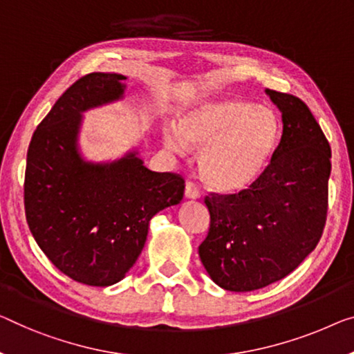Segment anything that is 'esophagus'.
Listing matches in <instances>:
<instances>
[{"instance_id":"esophagus-1","label":"esophagus","mask_w":354,"mask_h":354,"mask_svg":"<svg viewBox=\"0 0 354 354\" xmlns=\"http://www.w3.org/2000/svg\"><path fill=\"white\" fill-rule=\"evenodd\" d=\"M184 195H186V198L195 200V198L202 197V192H200V189H198L197 184L189 181V183H186V191H184Z\"/></svg>"}]
</instances>
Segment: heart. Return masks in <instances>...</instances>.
Wrapping results in <instances>:
<instances>
[{
    "instance_id": "heart-1",
    "label": "heart",
    "mask_w": 354,
    "mask_h": 354,
    "mask_svg": "<svg viewBox=\"0 0 354 354\" xmlns=\"http://www.w3.org/2000/svg\"><path fill=\"white\" fill-rule=\"evenodd\" d=\"M279 120L275 111L240 98L198 102L184 111L179 127L163 129L173 154L202 151L200 175L221 192L245 191L262 175L277 149Z\"/></svg>"
}]
</instances>
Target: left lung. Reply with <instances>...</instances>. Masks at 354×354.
Segmentation results:
<instances>
[{"mask_svg": "<svg viewBox=\"0 0 354 354\" xmlns=\"http://www.w3.org/2000/svg\"><path fill=\"white\" fill-rule=\"evenodd\" d=\"M281 111L283 135L250 189L205 198L209 230L198 256L225 291L248 292L289 275L323 235L330 146L302 100L267 88Z\"/></svg>", "mask_w": 354, "mask_h": 354, "instance_id": "1", "label": "left lung"}]
</instances>
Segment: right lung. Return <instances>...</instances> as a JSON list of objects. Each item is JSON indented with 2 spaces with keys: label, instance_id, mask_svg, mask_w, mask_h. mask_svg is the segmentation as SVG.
<instances>
[{
  "label": "right lung",
  "instance_id": "obj_1",
  "mask_svg": "<svg viewBox=\"0 0 354 354\" xmlns=\"http://www.w3.org/2000/svg\"><path fill=\"white\" fill-rule=\"evenodd\" d=\"M125 76L91 73L57 100L26 154L25 214L36 243L62 273L88 286L120 281L143 251L149 221L184 195V179L145 167L138 151L88 162L82 113L124 98Z\"/></svg>",
  "mask_w": 354,
  "mask_h": 354
}]
</instances>
